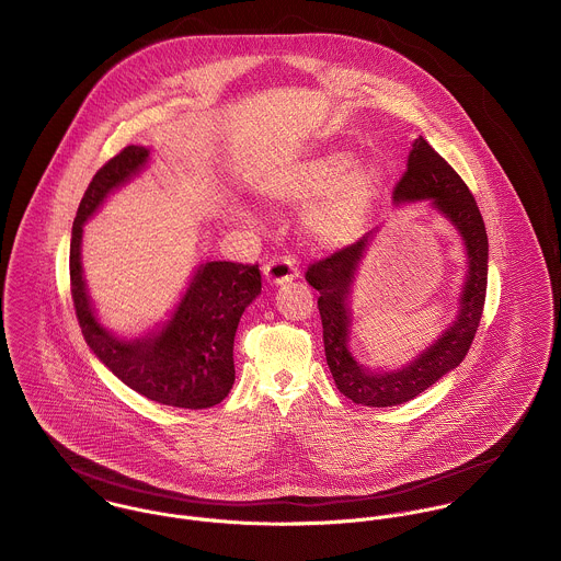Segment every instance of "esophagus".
I'll return each mask as SVG.
<instances>
[{"label":"esophagus","instance_id":"1","mask_svg":"<svg viewBox=\"0 0 561 561\" xmlns=\"http://www.w3.org/2000/svg\"><path fill=\"white\" fill-rule=\"evenodd\" d=\"M263 276L270 285L278 287V285H285V283H291L300 276V270L296 265V261L291 256H278V259H272L265 267H263Z\"/></svg>","mask_w":561,"mask_h":561}]
</instances>
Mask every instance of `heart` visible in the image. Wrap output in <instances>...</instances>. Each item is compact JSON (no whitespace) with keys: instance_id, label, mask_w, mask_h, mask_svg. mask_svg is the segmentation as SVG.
Listing matches in <instances>:
<instances>
[{"instance_id":"b5f03b06","label":"heart","mask_w":561,"mask_h":561,"mask_svg":"<svg viewBox=\"0 0 561 561\" xmlns=\"http://www.w3.org/2000/svg\"><path fill=\"white\" fill-rule=\"evenodd\" d=\"M383 188V171L373 162H356L352 150H328L308 156L276 173L265 184L274 204L305 205V231L323 249H343L356 242Z\"/></svg>"}]
</instances>
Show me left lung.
<instances>
[{"label":"left lung","instance_id":"obj_1","mask_svg":"<svg viewBox=\"0 0 561 561\" xmlns=\"http://www.w3.org/2000/svg\"><path fill=\"white\" fill-rule=\"evenodd\" d=\"M397 207L428 204L457 233L465 253L457 314L448 328L422 352L397 368H370L352 352L354 289L359 265L381 227H375L356 244L334 253L306 272V283L319 291L323 347L336 388L356 405L394 408L408 403L455 370L476 336L489 274V240L482 214L459 173L417 137L409 152L408 171L392 193Z\"/></svg>","mask_w":561,"mask_h":561}]
</instances>
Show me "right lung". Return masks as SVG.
I'll return each instance as SVG.
<instances>
[{"label":"right lung","mask_w":561,"mask_h":561,"mask_svg":"<svg viewBox=\"0 0 561 561\" xmlns=\"http://www.w3.org/2000/svg\"><path fill=\"white\" fill-rule=\"evenodd\" d=\"M152 150L128 146L90 182L70 242V283L88 347L130 390L160 405L205 409L220 403L233 381V339L242 312L261 294L259 265L202 261L178 305L150 330L124 336L108 330L83 274V227L104 202L148 167Z\"/></svg>","instance_id":"right-lung-1"}]
</instances>
